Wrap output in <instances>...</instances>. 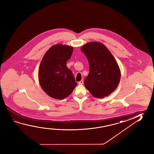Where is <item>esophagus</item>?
Returning a JSON list of instances; mask_svg holds the SVG:
<instances>
[{"label": "esophagus", "instance_id": "esophagus-1", "mask_svg": "<svg viewBox=\"0 0 154 154\" xmlns=\"http://www.w3.org/2000/svg\"><path fill=\"white\" fill-rule=\"evenodd\" d=\"M83 80H82V81L78 82V84H79V85H83Z\"/></svg>", "mask_w": 154, "mask_h": 154}]
</instances>
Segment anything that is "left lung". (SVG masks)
Segmentation results:
<instances>
[{
  "label": "left lung",
  "mask_w": 154,
  "mask_h": 154,
  "mask_svg": "<svg viewBox=\"0 0 154 154\" xmlns=\"http://www.w3.org/2000/svg\"><path fill=\"white\" fill-rule=\"evenodd\" d=\"M81 50L89 63L90 72L84 81L86 88L98 98L109 96L118 87L121 78L116 59L101 42H88Z\"/></svg>",
  "instance_id": "left-lung-1"
}]
</instances>
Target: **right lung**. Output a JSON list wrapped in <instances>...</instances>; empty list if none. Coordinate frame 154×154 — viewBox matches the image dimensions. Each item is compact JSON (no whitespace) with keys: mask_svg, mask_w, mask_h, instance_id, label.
Masks as SVG:
<instances>
[{"mask_svg":"<svg viewBox=\"0 0 154 154\" xmlns=\"http://www.w3.org/2000/svg\"><path fill=\"white\" fill-rule=\"evenodd\" d=\"M73 49V47L62 44L53 45L41 62L38 81L43 91L51 98H66L77 85L73 73L66 64Z\"/></svg>","mask_w":154,"mask_h":154,"instance_id":"obj_1","label":"right lung"}]
</instances>
